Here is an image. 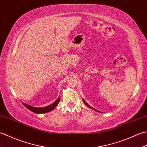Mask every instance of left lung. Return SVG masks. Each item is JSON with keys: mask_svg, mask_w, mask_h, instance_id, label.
Listing matches in <instances>:
<instances>
[{"mask_svg": "<svg viewBox=\"0 0 147 147\" xmlns=\"http://www.w3.org/2000/svg\"><path fill=\"white\" fill-rule=\"evenodd\" d=\"M83 102L84 103H85V105H87V107H90V109H93V110H94V111H98L97 110H96V109H94V108H93L92 107H91V106H90V105H89L88 104H87V103L85 101V100H84V99H83Z\"/></svg>", "mask_w": 147, "mask_h": 147, "instance_id": "8db88e82", "label": "left lung"}]
</instances>
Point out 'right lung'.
<instances>
[{
    "instance_id": "obj_1",
    "label": "right lung",
    "mask_w": 147,
    "mask_h": 147,
    "mask_svg": "<svg viewBox=\"0 0 147 147\" xmlns=\"http://www.w3.org/2000/svg\"><path fill=\"white\" fill-rule=\"evenodd\" d=\"M59 102V97L56 100L53 104H52L50 105L46 106V107H33V106L26 104L25 103H23V102H22V104L25 106L27 109H28L30 111L35 112V113L43 114V113H47V112H51L52 110H54V109L57 107Z\"/></svg>"
}]
</instances>
